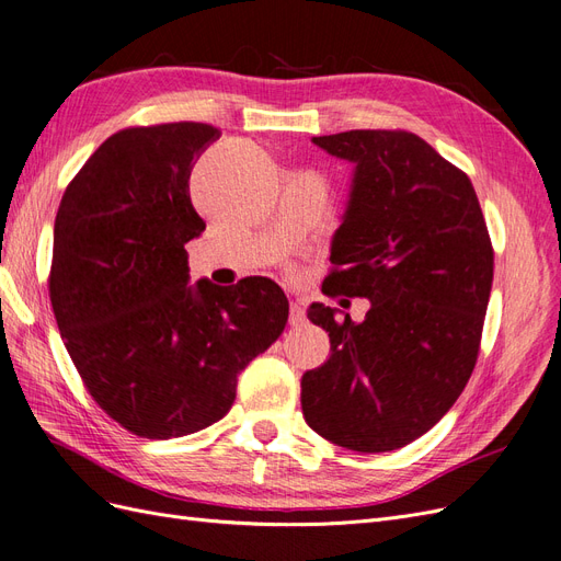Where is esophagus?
<instances>
[{"mask_svg": "<svg viewBox=\"0 0 561 561\" xmlns=\"http://www.w3.org/2000/svg\"><path fill=\"white\" fill-rule=\"evenodd\" d=\"M288 323H291V327H302V323H305V310H302V302L300 300L291 302V312H288Z\"/></svg>", "mask_w": 561, "mask_h": 561, "instance_id": "esophagus-1", "label": "esophagus"}]
</instances>
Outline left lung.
Instances as JSON below:
<instances>
[{
    "mask_svg": "<svg viewBox=\"0 0 561 561\" xmlns=\"http://www.w3.org/2000/svg\"><path fill=\"white\" fill-rule=\"evenodd\" d=\"M354 165L323 294L368 298L356 323L312 302L331 356L300 379L305 422L354 451L399 449L438 424L471 377L494 251L471 179L422 137L350 130L312 137Z\"/></svg>",
    "mask_w": 561,
    "mask_h": 561,
    "instance_id": "8db88e82",
    "label": "left lung"
}]
</instances>
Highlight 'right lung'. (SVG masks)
<instances>
[{
  "label": "right lung",
  "instance_id": "1",
  "mask_svg": "<svg viewBox=\"0 0 561 561\" xmlns=\"http://www.w3.org/2000/svg\"><path fill=\"white\" fill-rule=\"evenodd\" d=\"M219 137L188 121L112 135L71 179L53 228L48 288L65 347L98 405L144 438L219 422L238 375L288 319L267 277L188 284L184 247L205 230L188 182Z\"/></svg>",
  "mask_w": 561,
  "mask_h": 561
}]
</instances>
